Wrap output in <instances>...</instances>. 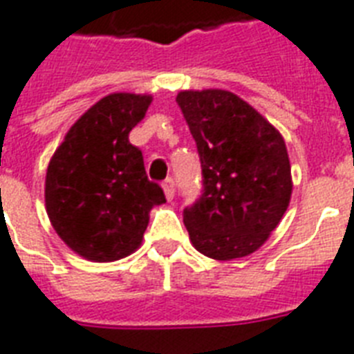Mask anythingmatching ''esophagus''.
Instances as JSON below:
<instances>
[{
  "label": "esophagus",
  "mask_w": 354,
  "mask_h": 354,
  "mask_svg": "<svg viewBox=\"0 0 354 354\" xmlns=\"http://www.w3.org/2000/svg\"><path fill=\"white\" fill-rule=\"evenodd\" d=\"M163 191H165L167 200L174 198V180L172 178H167L165 182H163Z\"/></svg>",
  "instance_id": "obj_1"
}]
</instances>
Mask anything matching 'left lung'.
<instances>
[{"label":"left lung","instance_id":"1","mask_svg":"<svg viewBox=\"0 0 354 354\" xmlns=\"http://www.w3.org/2000/svg\"><path fill=\"white\" fill-rule=\"evenodd\" d=\"M176 102L198 149L202 194L183 209L193 246L216 261L264 244L292 194L285 141L232 91H180Z\"/></svg>","mask_w":354,"mask_h":354}]
</instances>
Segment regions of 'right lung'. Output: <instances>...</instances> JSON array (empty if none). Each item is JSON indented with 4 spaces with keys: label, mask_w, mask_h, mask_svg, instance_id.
Returning <instances> with one entry per match:
<instances>
[{
    "label": "right lung",
    "mask_w": 354,
    "mask_h": 354,
    "mask_svg": "<svg viewBox=\"0 0 354 354\" xmlns=\"http://www.w3.org/2000/svg\"><path fill=\"white\" fill-rule=\"evenodd\" d=\"M152 97L112 93L66 133L46 176V207L55 232L88 261L110 263L136 252L149 213L165 202L150 182L143 154L128 133Z\"/></svg>",
    "instance_id": "1"
}]
</instances>
